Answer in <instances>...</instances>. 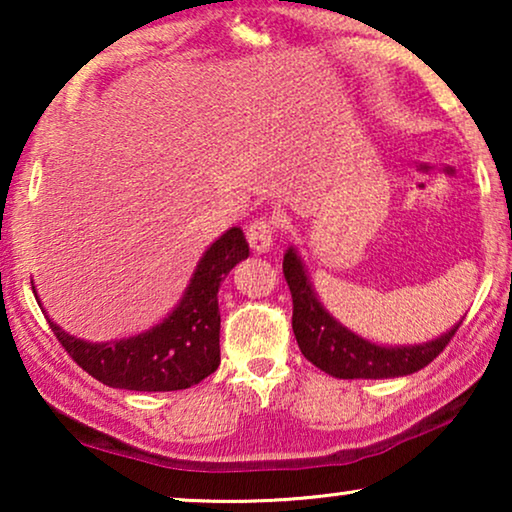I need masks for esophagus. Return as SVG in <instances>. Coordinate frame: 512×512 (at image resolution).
I'll use <instances>...</instances> for the list:
<instances>
[{"label": "esophagus", "instance_id": "1", "mask_svg": "<svg viewBox=\"0 0 512 512\" xmlns=\"http://www.w3.org/2000/svg\"><path fill=\"white\" fill-rule=\"evenodd\" d=\"M275 233H277V221L275 219H256L247 228L249 247L254 249L256 254H265V251H270V247H272Z\"/></svg>", "mask_w": 512, "mask_h": 512}]
</instances>
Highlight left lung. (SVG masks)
<instances>
[{
  "label": "left lung",
  "instance_id": "8db88e82",
  "mask_svg": "<svg viewBox=\"0 0 512 512\" xmlns=\"http://www.w3.org/2000/svg\"><path fill=\"white\" fill-rule=\"evenodd\" d=\"M284 277L293 298V335H296L300 352L307 361L324 370V373L340 377V380H384V377L412 375L436 359L457 333L459 324L440 338L424 342V345L382 347L363 340L333 319L319 303L305 265L289 249L284 254Z\"/></svg>",
  "mask_w": 512,
  "mask_h": 512
}]
</instances>
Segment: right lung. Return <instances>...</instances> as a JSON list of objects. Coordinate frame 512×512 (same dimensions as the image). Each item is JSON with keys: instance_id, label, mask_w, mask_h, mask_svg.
I'll use <instances>...</instances> for the list:
<instances>
[{"instance_id": "1", "label": "right lung", "mask_w": 512, "mask_h": 512, "mask_svg": "<svg viewBox=\"0 0 512 512\" xmlns=\"http://www.w3.org/2000/svg\"><path fill=\"white\" fill-rule=\"evenodd\" d=\"M247 256L249 244L242 230L237 226L226 230L202 254L184 298L167 319L132 338L86 342L65 333L51 319L48 326L65 352L107 387L130 391L188 389L219 368V286Z\"/></svg>"}]
</instances>
